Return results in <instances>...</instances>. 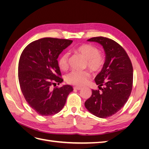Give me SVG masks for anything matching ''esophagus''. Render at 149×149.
<instances>
[{
    "label": "esophagus",
    "instance_id": "obj_1",
    "mask_svg": "<svg viewBox=\"0 0 149 149\" xmlns=\"http://www.w3.org/2000/svg\"><path fill=\"white\" fill-rule=\"evenodd\" d=\"M74 89H77V90H81L82 89V88L81 87H79V86H75V87H74Z\"/></svg>",
    "mask_w": 149,
    "mask_h": 149
}]
</instances>
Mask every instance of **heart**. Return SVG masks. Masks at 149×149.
I'll return each mask as SVG.
<instances>
[{
    "label": "heart",
    "instance_id": "1",
    "mask_svg": "<svg viewBox=\"0 0 149 149\" xmlns=\"http://www.w3.org/2000/svg\"><path fill=\"white\" fill-rule=\"evenodd\" d=\"M72 52L78 54L86 59L85 66L93 72H98L102 70L105 64L106 58L99 49L91 44H82L72 49ZM69 55L63 53L58 59V65L60 70L65 71L68 66ZM90 78V74L87 70L73 71L66 76L68 83L76 86H83L86 84Z\"/></svg>",
    "mask_w": 149,
    "mask_h": 149
}]
</instances>
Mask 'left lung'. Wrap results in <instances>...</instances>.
<instances>
[{"instance_id":"1","label":"left lung","mask_w":149,"mask_h":149,"mask_svg":"<svg viewBox=\"0 0 149 149\" xmlns=\"http://www.w3.org/2000/svg\"><path fill=\"white\" fill-rule=\"evenodd\" d=\"M88 41L101 45L106 61L94 79L100 89L92 90V95L84 105L93 115L106 118L120 110L128 100L132 89V65L125 49L113 40L97 37Z\"/></svg>"}]
</instances>
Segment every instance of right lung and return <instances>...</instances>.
Wrapping results in <instances>:
<instances>
[{"mask_svg": "<svg viewBox=\"0 0 149 149\" xmlns=\"http://www.w3.org/2000/svg\"><path fill=\"white\" fill-rule=\"evenodd\" d=\"M72 42L67 39L43 38L29 44L21 54L18 68L21 91L29 105L39 115L58 113L73 91L70 85L52 89L53 85L63 81L57 58Z\"/></svg>", "mask_w": 149, "mask_h": 149, "instance_id": "right-lung-1", "label": "right lung"}]
</instances>
